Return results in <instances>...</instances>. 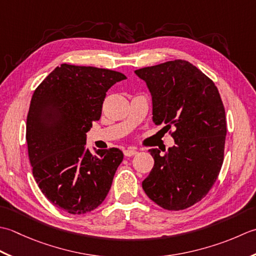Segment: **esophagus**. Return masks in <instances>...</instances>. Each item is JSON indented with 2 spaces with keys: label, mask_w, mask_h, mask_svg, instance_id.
Listing matches in <instances>:
<instances>
[{
  "label": "esophagus",
  "mask_w": 256,
  "mask_h": 256,
  "mask_svg": "<svg viewBox=\"0 0 256 256\" xmlns=\"http://www.w3.org/2000/svg\"><path fill=\"white\" fill-rule=\"evenodd\" d=\"M137 152H138V151L136 150L134 148H127V149L124 150V154L126 156V157H132V156L137 154Z\"/></svg>",
  "instance_id": "34e87169"
}]
</instances>
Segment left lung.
I'll return each instance as SVG.
<instances>
[{
	"mask_svg": "<svg viewBox=\"0 0 256 256\" xmlns=\"http://www.w3.org/2000/svg\"><path fill=\"white\" fill-rule=\"evenodd\" d=\"M152 97V120L171 132L164 154L150 149L154 166L142 189L161 208L179 211L201 201L218 179L224 158L226 110L216 86L191 62L176 60L134 70Z\"/></svg>",
	"mask_w": 256,
	"mask_h": 256,
	"instance_id": "left-lung-1",
	"label": "left lung"
}]
</instances>
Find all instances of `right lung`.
<instances>
[{
	"mask_svg": "<svg viewBox=\"0 0 256 256\" xmlns=\"http://www.w3.org/2000/svg\"><path fill=\"white\" fill-rule=\"evenodd\" d=\"M119 72L62 64L36 88L26 122L34 179L48 200L70 214L105 200L124 154L86 149V132L102 116L106 92L126 80Z\"/></svg>",
	"mask_w": 256,
	"mask_h": 256,
	"instance_id": "right-lung-1",
	"label": "right lung"
}]
</instances>
